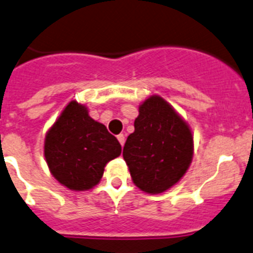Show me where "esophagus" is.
Wrapping results in <instances>:
<instances>
[{
	"label": "esophagus",
	"instance_id": "obj_1",
	"mask_svg": "<svg viewBox=\"0 0 253 253\" xmlns=\"http://www.w3.org/2000/svg\"><path fill=\"white\" fill-rule=\"evenodd\" d=\"M117 140H119V142L121 143V146H124L125 145V141H126V138H125V136L124 134H119V136H117Z\"/></svg>",
	"mask_w": 253,
	"mask_h": 253
}]
</instances>
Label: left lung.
I'll return each mask as SVG.
<instances>
[{
	"label": "left lung",
	"instance_id": "1",
	"mask_svg": "<svg viewBox=\"0 0 253 253\" xmlns=\"http://www.w3.org/2000/svg\"><path fill=\"white\" fill-rule=\"evenodd\" d=\"M138 112L122 155L134 185L147 193H161L176 185L190 167L192 133L160 96L147 98Z\"/></svg>",
	"mask_w": 253,
	"mask_h": 253
}]
</instances>
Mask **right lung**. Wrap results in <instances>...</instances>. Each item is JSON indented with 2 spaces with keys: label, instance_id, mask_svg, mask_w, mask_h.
I'll list each match as a JSON object with an SVG mask.
<instances>
[{
  "label": "right lung",
  "instance_id": "1",
  "mask_svg": "<svg viewBox=\"0 0 253 253\" xmlns=\"http://www.w3.org/2000/svg\"><path fill=\"white\" fill-rule=\"evenodd\" d=\"M121 155V145L105 125L88 116L84 106L71 101L44 140V157L56 180L70 190L97 185L105 166Z\"/></svg>",
  "mask_w": 253,
  "mask_h": 253
}]
</instances>
